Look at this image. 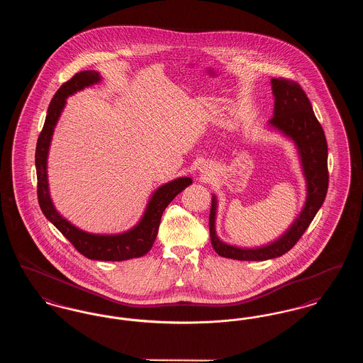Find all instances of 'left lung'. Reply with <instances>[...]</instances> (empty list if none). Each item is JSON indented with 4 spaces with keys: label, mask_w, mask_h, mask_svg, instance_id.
<instances>
[{
    "label": "left lung",
    "mask_w": 363,
    "mask_h": 363,
    "mask_svg": "<svg viewBox=\"0 0 363 363\" xmlns=\"http://www.w3.org/2000/svg\"><path fill=\"white\" fill-rule=\"evenodd\" d=\"M275 95L274 117L269 123L291 138L298 147L308 182V199L298 219L277 241L259 249H241L220 241L215 233L216 199L212 197L209 212V234L215 252L225 259L264 261L275 259L293 249L311 225L328 191V144L321 123L315 118L311 101L302 86L284 77L272 79Z\"/></svg>",
    "instance_id": "left-lung-1"
}]
</instances>
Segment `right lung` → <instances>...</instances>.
<instances>
[{"instance_id": "obj_1", "label": "right lung", "mask_w": 363, "mask_h": 363, "mask_svg": "<svg viewBox=\"0 0 363 363\" xmlns=\"http://www.w3.org/2000/svg\"><path fill=\"white\" fill-rule=\"evenodd\" d=\"M101 76L95 70H83L76 73L70 80L65 82L58 88L52 102L48 108V116L45 120L43 129L38 138L35 150V166L38 178V201L43 215L55 225L61 234L74 246V249L89 259H102V261H125V259H138L147 255L157 235V228L163 211L172 203L174 197L189 186L191 179L182 177L174 179L172 182L160 186L151 197L148 207L143 219L135 228L118 235H94L88 234L74 225L67 222L52 206L48 186V173H46V160L49 145L52 140L54 126L58 121V117L65 106V99L72 94L84 86L98 83Z\"/></svg>"}]
</instances>
